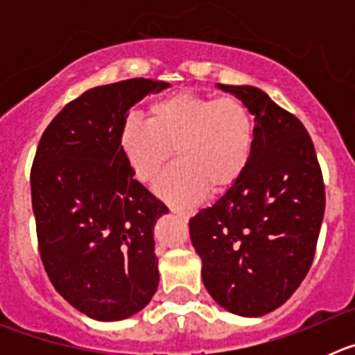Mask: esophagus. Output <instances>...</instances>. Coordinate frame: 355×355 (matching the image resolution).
I'll list each match as a JSON object with an SVG mask.
<instances>
[{
  "label": "esophagus",
  "instance_id": "esophagus-1",
  "mask_svg": "<svg viewBox=\"0 0 355 355\" xmlns=\"http://www.w3.org/2000/svg\"><path fill=\"white\" fill-rule=\"evenodd\" d=\"M171 211L174 213V215L180 216V218H183V220H188V218L192 216V211H188V209H181V208H174V206L171 208Z\"/></svg>",
  "mask_w": 355,
  "mask_h": 355
}]
</instances>
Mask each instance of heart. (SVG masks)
<instances>
[{"mask_svg": "<svg viewBox=\"0 0 355 355\" xmlns=\"http://www.w3.org/2000/svg\"><path fill=\"white\" fill-rule=\"evenodd\" d=\"M256 142V124L236 97L180 90L155 101L149 119L130 115L119 144L135 178L155 183L175 147L174 163L156 193L175 206H190L205 193L229 190L245 174Z\"/></svg>", "mask_w": 355, "mask_h": 355, "instance_id": "b5f03b06", "label": "heart"}]
</instances>
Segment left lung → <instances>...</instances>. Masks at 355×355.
I'll return each instance as SVG.
<instances>
[{
  "label": "left lung",
  "mask_w": 355,
  "mask_h": 355,
  "mask_svg": "<svg viewBox=\"0 0 355 355\" xmlns=\"http://www.w3.org/2000/svg\"><path fill=\"white\" fill-rule=\"evenodd\" d=\"M247 105L256 142L245 174L190 218L202 283L218 306L263 316L283 306L311 268L325 187L302 122L250 85H216Z\"/></svg>",
  "instance_id": "obj_1"
}]
</instances>
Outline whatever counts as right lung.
Wrapping results in <instances>:
<instances>
[{"label": "right lung", "instance_id": "obj_1", "mask_svg": "<svg viewBox=\"0 0 355 355\" xmlns=\"http://www.w3.org/2000/svg\"><path fill=\"white\" fill-rule=\"evenodd\" d=\"M167 87L133 78L87 90L37 147L30 183L40 258L55 290L94 320L130 318L158 288L153 231L168 208L133 178L119 131L135 103Z\"/></svg>", "mask_w": 355, "mask_h": 355}]
</instances>
